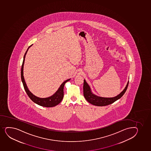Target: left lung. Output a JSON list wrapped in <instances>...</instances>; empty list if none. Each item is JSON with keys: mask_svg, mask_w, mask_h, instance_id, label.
<instances>
[{"mask_svg": "<svg viewBox=\"0 0 151 151\" xmlns=\"http://www.w3.org/2000/svg\"><path fill=\"white\" fill-rule=\"evenodd\" d=\"M129 82L127 84V86L122 92L118 95L113 98H104L101 97L96 96L93 94L91 91V89L88 85L86 81L84 80V84H83V94L85 98L88 102L92 104L93 105L97 106H105L112 104L115 101L120 99L123 96L124 94L126 92L127 88L128 86Z\"/></svg>", "mask_w": 151, "mask_h": 151, "instance_id": "8db88e82", "label": "left lung"}]
</instances>
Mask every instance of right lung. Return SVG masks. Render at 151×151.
<instances>
[{
	"mask_svg": "<svg viewBox=\"0 0 151 151\" xmlns=\"http://www.w3.org/2000/svg\"><path fill=\"white\" fill-rule=\"evenodd\" d=\"M31 46H32V45L28 47V48L27 49V50L24 55L22 64V66H21V78L25 91H26V93L27 94L28 97L30 98V99H31L33 102L35 103L36 104L43 106V107H54L55 106L57 105L58 104H59L63 98L64 86L65 83H66L67 81L70 80V79L64 81L63 83L61 85V86H60V87L59 88L58 90H57V92L55 93L53 95H52V96L49 97L45 98H40L36 97V96L34 95L33 94H32L31 92H30V91H29L28 89L26 83L25 82L24 78L23 77V65H24V63L25 55H26V53L27 52L28 49Z\"/></svg>",
	"mask_w": 151,
	"mask_h": 151,
	"instance_id": "add662e5",
	"label": "right lung"
}]
</instances>
